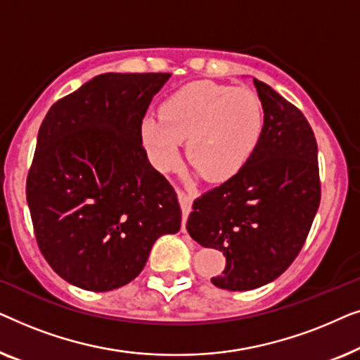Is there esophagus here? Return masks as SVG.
Listing matches in <instances>:
<instances>
[{
    "mask_svg": "<svg viewBox=\"0 0 360 360\" xmlns=\"http://www.w3.org/2000/svg\"><path fill=\"white\" fill-rule=\"evenodd\" d=\"M176 196H179V201H180V206H181V213H184V224H181V229L185 231V219L191 211V203H193V200H191V196L188 193H185V191L181 188H176Z\"/></svg>",
    "mask_w": 360,
    "mask_h": 360,
    "instance_id": "1",
    "label": "esophagus"
}]
</instances>
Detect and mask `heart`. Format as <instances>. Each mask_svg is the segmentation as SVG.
Instances as JSON below:
<instances>
[{
    "instance_id": "1",
    "label": "heart",
    "mask_w": 360,
    "mask_h": 360,
    "mask_svg": "<svg viewBox=\"0 0 360 360\" xmlns=\"http://www.w3.org/2000/svg\"><path fill=\"white\" fill-rule=\"evenodd\" d=\"M262 108L245 88L193 82L160 106L159 117L142 121L141 137L152 165L169 172L179 164L180 142L210 180H224L243 167L257 146Z\"/></svg>"
}]
</instances>
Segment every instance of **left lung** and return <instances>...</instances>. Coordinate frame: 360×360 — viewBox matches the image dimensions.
<instances>
[{
    "label": "left lung",
    "instance_id": "left-lung-1",
    "mask_svg": "<svg viewBox=\"0 0 360 360\" xmlns=\"http://www.w3.org/2000/svg\"><path fill=\"white\" fill-rule=\"evenodd\" d=\"M264 126L243 169L193 201L191 238L226 255L218 288L245 292L272 282L302 250L321 181L314 132L297 106L254 78Z\"/></svg>",
    "mask_w": 360,
    "mask_h": 360
}]
</instances>
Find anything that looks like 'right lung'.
<instances>
[{"mask_svg": "<svg viewBox=\"0 0 360 360\" xmlns=\"http://www.w3.org/2000/svg\"><path fill=\"white\" fill-rule=\"evenodd\" d=\"M170 73H103L53 103L37 134L26 198L53 272L110 292L142 272L160 236L180 231L174 186L147 159L141 126Z\"/></svg>", "mask_w": 360, "mask_h": 360, "instance_id": "right-lung-1", "label": "right lung"}]
</instances>
